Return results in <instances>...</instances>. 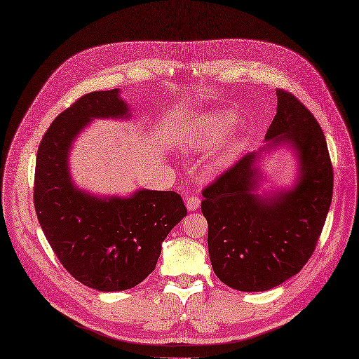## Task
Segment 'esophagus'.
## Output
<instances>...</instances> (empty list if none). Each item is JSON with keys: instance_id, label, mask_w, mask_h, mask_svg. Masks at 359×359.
I'll return each instance as SVG.
<instances>
[{"instance_id": "34e87169", "label": "esophagus", "mask_w": 359, "mask_h": 359, "mask_svg": "<svg viewBox=\"0 0 359 359\" xmlns=\"http://www.w3.org/2000/svg\"><path fill=\"white\" fill-rule=\"evenodd\" d=\"M186 207H187L189 211H196L200 207V198L196 197V196L189 197L187 201H186Z\"/></svg>"}]
</instances>
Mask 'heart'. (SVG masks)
Here are the masks:
<instances>
[{
    "label": "heart",
    "instance_id": "b5f03b06",
    "mask_svg": "<svg viewBox=\"0 0 359 359\" xmlns=\"http://www.w3.org/2000/svg\"><path fill=\"white\" fill-rule=\"evenodd\" d=\"M233 124L235 118L226 111L205 114L190 128L184 140V148L190 151H204L225 137V134L233 128Z\"/></svg>",
    "mask_w": 359,
    "mask_h": 359
}]
</instances>
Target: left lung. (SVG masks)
Wrapping results in <instances>:
<instances>
[{"mask_svg": "<svg viewBox=\"0 0 359 359\" xmlns=\"http://www.w3.org/2000/svg\"><path fill=\"white\" fill-rule=\"evenodd\" d=\"M278 109L265 147L247 154L203 190L207 245L217 278L241 292H265L302 271L314 252L332 198V166L321 127L290 93L276 90ZM292 149L298 176L290 189L259 194L262 158Z\"/></svg>", "mask_w": 359, "mask_h": 359, "instance_id": "left-lung-1", "label": "left lung"}]
</instances>
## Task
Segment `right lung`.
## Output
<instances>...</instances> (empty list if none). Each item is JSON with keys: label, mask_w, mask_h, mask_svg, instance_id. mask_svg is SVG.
<instances>
[{"label": "right lung", "mask_w": 359, "mask_h": 359, "mask_svg": "<svg viewBox=\"0 0 359 359\" xmlns=\"http://www.w3.org/2000/svg\"><path fill=\"white\" fill-rule=\"evenodd\" d=\"M118 88L93 91L55 118L38 149L34 203L63 268L100 292L140 285L155 269L162 243L186 217L175 191L140 189L128 197L95 196L72 179L69 155L93 119H131Z\"/></svg>", "instance_id": "add662e5"}]
</instances>
